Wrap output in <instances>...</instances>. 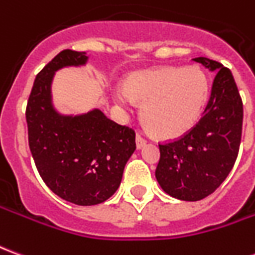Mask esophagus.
Wrapping results in <instances>:
<instances>
[{"label": "esophagus", "mask_w": 255, "mask_h": 255, "mask_svg": "<svg viewBox=\"0 0 255 255\" xmlns=\"http://www.w3.org/2000/svg\"><path fill=\"white\" fill-rule=\"evenodd\" d=\"M147 143V140H146V138H143L140 133H138L136 135V146H138V149H140V147H143L144 144Z\"/></svg>", "instance_id": "esophagus-1"}]
</instances>
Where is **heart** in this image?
Here are the masks:
<instances>
[{"label":"heart","mask_w":255,"mask_h":255,"mask_svg":"<svg viewBox=\"0 0 255 255\" xmlns=\"http://www.w3.org/2000/svg\"><path fill=\"white\" fill-rule=\"evenodd\" d=\"M208 79L195 67H165L142 71L126 83V91L115 95L117 105L129 109L143 105L142 117L157 138L182 136L198 122L208 101Z\"/></svg>","instance_id":"1"}]
</instances>
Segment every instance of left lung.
Listing matches in <instances>:
<instances>
[{"instance_id": "left-lung-1", "label": "left lung", "mask_w": 255, "mask_h": 255, "mask_svg": "<svg viewBox=\"0 0 255 255\" xmlns=\"http://www.w3.org/2000/svg\"><path fill=\"white\" fill-rule=\"evenodd\" d=\"M216 72L199 122L180 138L160 143L155 177L162 190L182 201H201L214 192L235 164L243 124V104L228 68L206 57L194 58Z\"/></svg>"}]
</instances>
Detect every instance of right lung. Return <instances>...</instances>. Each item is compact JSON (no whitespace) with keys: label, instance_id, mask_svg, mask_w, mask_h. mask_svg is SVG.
Wrapping results in <instances>:
<instances>
[{"label":"right lung","instance_id":"add662e5","mask_svg":"<svg viewBox=\"0 0 255 255\" xmlns=\"http://www.w3.org/2000/svg\"><path fill=\"white\" fill-rule=\"evenodd\" d=\"M84 52L63 50L36 75L25 109L28 144L42 180L58 197L80 206L111 198L136 149L135 131L98 109L63 116L52 105L50 84L63 67L83 65Z\"/></svg>","mask_w":255,"mask_h":255}]
</instances>
